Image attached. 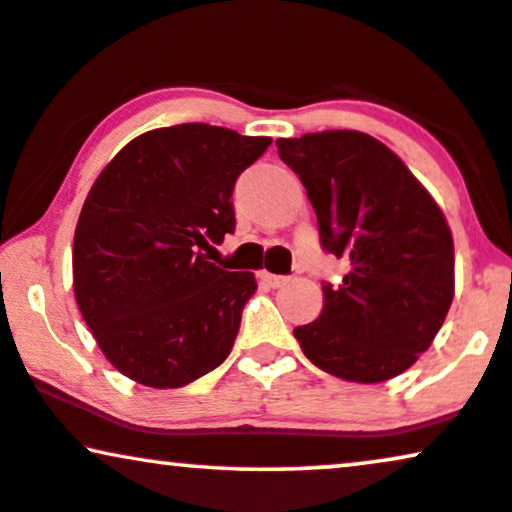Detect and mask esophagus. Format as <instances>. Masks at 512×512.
I'll return each instance as SVG.
<instances>
[{
    "label": "esophagus",
    "mask_w": 512,
    "mask_h": 512,
    "mask_svg": "<svg viewBox=\"0 0 512 512\" xmlns=\"http://www.w3.org/2000/svg\"><path fill=\"white\" fill-rule=\"evenodd\" d=\"M260 278H262V283H267V286H271V288H281L290 281L288 276H276V274H269V271H260Z\"/></svg>",
    "instance_id": "34e87169"
}]
</instances>
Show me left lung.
Segmentation results:
<instances>
[{
    "mask_svg": "<svg viewBox=\"0 0 512 512\" xmlns=\"http://www.w3.org/2000/svg\"><path fill=\"white\" fill-rule=\"evenodd\" d=\"M307 189L323 250L347 257L323 286L319 319L295 328L304 357L349 383H383L416 364L454 300V236L409 167L354 129L276 139Z\"/></svg>",
    "mask_w": 512,
    "mask_h": 512,
    "instance_id": "obj_1",
    "label": "left lung"
}]
</instances>
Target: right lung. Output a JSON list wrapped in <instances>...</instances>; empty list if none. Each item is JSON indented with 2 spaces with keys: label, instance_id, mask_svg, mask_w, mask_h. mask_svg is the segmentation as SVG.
I'll list each match as a JSON object with an SVG mask.
<instances>
[{
  "label": "right lung",
  "instance_id": "obj_1",
  "mask_svg": "<svg viewBox=\"0 0 512 512\" xmlns=\"http://www.w3.org/2000/svg\"><path fill=\"white\" fill-rule=\"evenodd\" d=\"M269 144L203 122L160 127L96 177L75 226V300L134 383L184 387L229 357L255 274L219 269L200 250L234 234V184Z\"/></svg>",
  "mask_w": 512,
  "mask_h": 512
}]
</instances>
